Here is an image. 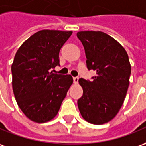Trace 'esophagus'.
<instances>
[{
  "label": "esophagus",
  "instance_id": "esophagus-1",
  "mask_svg": "<svg viewBox=\"0 0 146 146\" xmlns=\"http://www.w3.org/2000/svg\"><path fill=\"white\" fill-rule=\"evenodd\" d=\"M78 80H79V77H78V76H75V77H73V83L77 84L78 83Z\"/></svg>",
  "mask_w": 146,
  "mask_h": 146
}]
</instances>
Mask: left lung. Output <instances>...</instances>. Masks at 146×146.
<instances>
[{
	"instance_id": "left-lung-1",
	"label": "left lung",
	"mask_w": 146,
	"mask_h": 146,
	"mask_svg": "<svg viewBox=\"0 0 146 146\" xmlns=\"http://www.w3.org/2000/svg\"><path fill=\"white\" fill-rule=\"evenodd\" d=\"M86 55L88 70H93V80L80 78L83 96L77 100L83 119L92 124L110 122L119 111L126 96L131 73L128 54L123 46L102 31L77 32Z\"/></svg>"
}]
</instances>
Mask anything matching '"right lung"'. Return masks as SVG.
Returning <instances> with one entry per match:
<instances>
[{
	"mask_svg": "<svg viewBox=\"0 0 146 146\" xmlns=\"http://www.w3.org/2000/svg\"><path fill=\"white\" fill-rule=\"evenodd\" d=\"M72 33L41 30L16 51L12 65L13 92L20 110L35 123H46L57 115L73 84L71 75L50 71L59 66V51Z\"/></svg>",
	"mask_w": 146,
	"mask_h": 146,
	"instance_id": "1",
	"label": "right lung"
}]
</instances>
